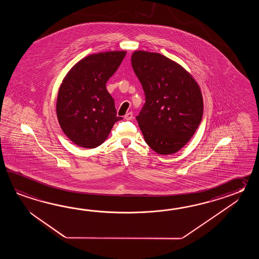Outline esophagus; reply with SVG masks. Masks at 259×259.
Masks as SVG:
<instances>
[{
  "label": "esophagus",
  "mask_w": 259,
  "mask_h": 259,
  "mask_svg": "<svg viewBox=\"0 0 259 259\" xmlns=\"http://www.w3.org/2000/svg\"><path fill=\"white\" fill-rule=\"evenodd\" d=\"M124 117H125V119H126V120H132V118H133V114H132V112H128V113H127Z\"/></svg>",
  "instance_id": "34e87169"
}]
</instances>
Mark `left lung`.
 <instances>
[{
    "mask_svg": "<svg viewBox=\"0 0 259 259\" xmlns=\"http://www.w3.org/2000/svg\"><path fill=\"white\" fill-rule=\"evenodd\" d=\"M132 65L145 94V104L136 116L145 142L157 154L177 153L202 120L198 84L181 65L158 53L135 51Z\"/></svg>",
    "mask_w": 259,
    "mask_h": 259,
    "instance_id": "left-lung-1",
    "label": "left lung"
}]
</instances>
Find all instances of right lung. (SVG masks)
<instances>
[{
    "instance_id": "add662e5",
    "label": "right lung",
    "mask_w": 259,
    "mask_h": 259,
    "mask_svg": "<svg viewBox=\"0 0 259 259\" xmlns=\"http://www.w3.org/2000/svg\"><path fill=\"white\" fill-rule=\"evenodd\" d=\"M125 55L126 51L88 55L72 67L61 83L56 115L62 131L77 146H99L114 124L121 120L105 84Z\"/></svg>"
}]
</instances>
